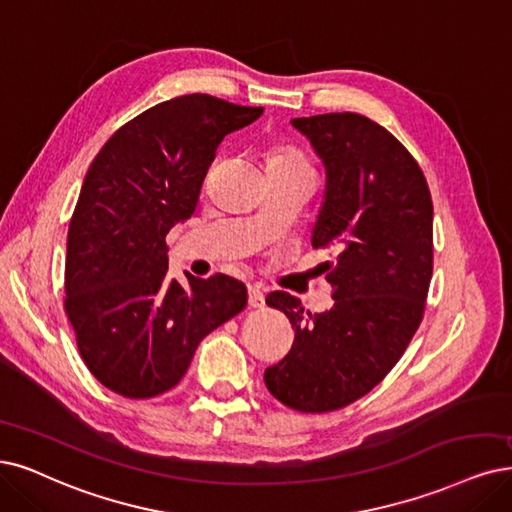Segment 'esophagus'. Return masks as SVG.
<instances>
[{"label": "esophagus", "instance_id": "obj_1", "mask_svg": "<svg viewBox=\"0 0 512 512\" xmlns=\"http://www.w3.org/2000/svg\"><path fill=\"white\" fill-rule=\"evenodd\" d=\"M266 304V297H263V291L257 285H249V306L251 308H261Z\"/></svg>", "mask_w": 512, "mask_h": 512}]
</instances>
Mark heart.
<instances>
[{
	"label": "heart",
	"mask_w": 512,
	"mask_h": 512,
	"mask_svg": "<svg viewBox=\"0 0 512 512\" xmlns=\"http://www.w3.org/2000/svg\"><path fill=\"white\" fill-rule=\"evenodd\" d=\"M268 168H310V164L295 147L272 145L268 149Z\"/></svg>",
	"instance_id": "heart-1"
}]
</instances>
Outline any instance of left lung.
Wrapping results in <instances>:
<instances>
[{"instance_id": "1", "label": "left lung", "mask_w": 512, "mask_h": 512, "mask_svg": "<svg viewBox=\"0 0 512 512\" xmlns=\"http://www.w3.org/2000/svg\"><path fill=\"white\" fill-rule=\"evenodd\" d=\"M327 168L314 249L327 261L333 306L312 314L285 291L266 304L295 331L289 354L263 373L274 399L327 413L361 399L399 363L418 331L432 278V198L420 164L361 113L295 118Z\"/></svg>"}]
</instances>
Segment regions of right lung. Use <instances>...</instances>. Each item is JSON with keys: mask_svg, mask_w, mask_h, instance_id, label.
<instances>
[{"mask_svg": "<svg viewBox=\"0 0 512 512\" xmlns=\"http://www.w3.org/2000/svg\"><path fill=\"white\" fill-rule=\"evenodd\" d=\"M263 107L183 94L120 126L92 160L67 234L65 314L88 371L126 399L175 388L202 339L246 306L225 274L168 278L166 234L192 217L227 132Z\"/></svg>", "mask_w": 512, "mask_h": 512, "instance_id": "obj_1", "label": "right lung"}]
</instances>
